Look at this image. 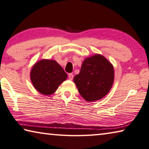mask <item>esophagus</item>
Segmentation results:
<instances>
[{
	"label": "esophagus",
	"instance_id": "esophagus-1",
	"mask_svg": "<svg viewBox=\"0 0 149 149\" xmlns=\"http://www.w3.org/2000/svg\"><path fill=\"white\" fill-rule=\"evenodd\" d=\"M68 78H69V79L72 80L73 78H74V75H73L72 74H68Z\"/></svg>",
	"mask_w": 149,
	"mask_h": 149
}]
</instances>
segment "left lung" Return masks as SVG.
I'll list each match as a JSON object with an SVG mask.
<instances>
[{"label": "left lung", "mask_w": 149, "mask_h": 149, "mask_svg": "<svg viewBox=\"0 0 149 149\" xmlns=\"http://www.w3.org/2000/svg\"><path fill=\"white\" fill-rule=\"evenodd\" d=\"M114 78V68L100 54L87 58L83 62L79 74L74 81L78 91L89 102L101 99L108 94Z\"/></svg>", "instance_id": "1"}]
</instances>
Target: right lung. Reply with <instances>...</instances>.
I'll return each mask as SVG.
<instances>
[{
    "label": "right lung",
    "instance_id": "1",
    "mask_svg": "<svg viewBox=\"0 0 149 149\" xmlns=\"http://www.w3.org/2000/svg\"><path fill=\"white\" fill-rule=\"evenodd\" d=\"M30 77L35 89L41 94L49 95L66 79L67 74L55 60H41L32 68Z\"/></svg>",
    "mask_w": 149,
    "mask_h": 149
}]
</instances>
